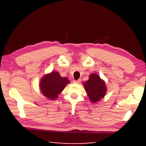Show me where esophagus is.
Wrapping results in <instances>:
<instances>
[{
  "mask_svg": "<svg viewBox=\"0 0 146 146\" xmlns=\"http://www.w3.org/2000/svg\"><path fill=\"white\" fill-rule=\"evenodd\" d=\"M80 82H81V80H74L73 82L75 83H80Z\"/></svg>",
  "mask_w": 146,
  "mask_h": 146,
  "instance_id": "obj_1",
  "label": "esophagus"
}]
</instances>
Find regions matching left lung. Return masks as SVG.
Instances as JSON below:
<instances>
[{"label": "left lung", "mask_w": 146, "mask_h": 146, "mask_svg": "<svg viewBox=\"0 0 146 146\" xmlns=\"http://www.w3.org/2000/svg\"><path fill=\"white\" fill-rule=\"evenodd\" d=\"M89 100L92 103H97L103 98L107 90L105 82L97 73H92L89 79L83 83Z\"/></svg>", "instance_id": "obj_1"}]
</instances>
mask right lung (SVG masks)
Returning <instances> with one entry per match:
<instances>
[{"mask_svg":"<svg viewBox=\"0 0 146 146\" xmlns=\"http://www.w3.org/2000/svg\"><path fill=\"white\" fill-rule=\"evenodd\" d=\"M70 83L66 77H62L56 71H52L42 77L39 82V89L46 98L54 100Z\"/></svg>","mask_w":146,"mask_h":146,"instance_id":"right-lung-1","label":"right lung"}]
</instances>
